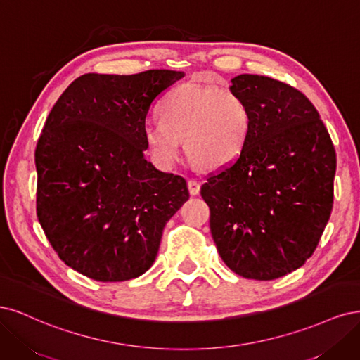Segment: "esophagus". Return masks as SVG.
Here are the masks:
<instances>
[{
  "mask_svg": "<svg viewBox=\"0 0 360 360\" xmlns=\"http://www.w3.org/2000/svg\"><path fill=\"white\" fill-rule=\"evenodd\" d=\"M188 191H190L191 195L199 194V191H200V182L195 181V179H190L188 181Z\"/></svg>",
  "mask_w": 360,
  "mask_h": 360,
  "instance_id": "esophagus-1",
  "label": "esophagus"
}]
</instances>
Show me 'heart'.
<instances>
[{"label": "heart", "instance_id": "b5f03b06", "mask_svg": "<svg viewBox=\"0 0 360 360\" xmlns=\"http://www.w3.org/2000/svg\"><path fill=\"white\" fill-rule=\"evenodd\" d=\"M160 122L143 127L149 155L172 167L185 141L187 155L205 169H223L239 158L252 129L248 103L238 92L211 85L185 84L172 89L158 106Z\"/></svg>", "mask_w": 360, "mask_h": 360}]
</instances>
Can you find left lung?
Instances as JSON below:
<instances>
[{"mask_svg":"<svg viewBox=\"0 0 360 360\" xmlns=\"http://www.w3.org/2000/svg\"><path fill=\"white\" fill-rule=\"evenodd\" d=\"M230 91L248 103L251 134L200 194L219 257L243 278L269 281L299 269L317 248L332 212L336 154L302 92L259 75L233 77Z\"/></svg>","mask_w":360,"mask_h":360,"instance_id":"1","label":"left lung"}]
</instances>
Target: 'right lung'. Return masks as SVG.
<instances>
[{
	"label": "right lung",
	"instance_id": "obj_1",
	"mask_svg": "<svg viewBox=\"0 0 360 360\" xmlns=\"http://www.w3.org/2000/svg\"><path fill=\"white\" fill-rule=\"evenodd\" d=\"M184 72L86 73L52 108L36 148L37 217L60 259L91 280L127 281L153 266L182 176L148 161L153 101Z\"/></svg>",
	"mask_w": 360,
	"mask_h": 360
}]
</instances>
